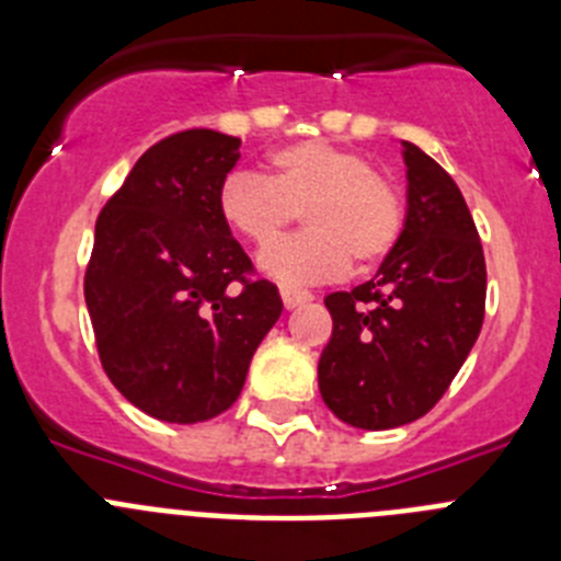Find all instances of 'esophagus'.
Returning a JSON list of instances; mask_svg holds the SVG:
<instances>
[{
  "mask_svg": "<svg viewBox=\"0 0 561 561\" xmlns=\"http://www.w3.org/2000/svg\"><path fill=\"white\" fill-rule=\"evenodd\" d=\"M280 297H284L286 309H297V306L309 304L311 295L306 289H295V286H280Z\"/></svg>",
  "mask_w": 561,
  "mask_h": 561,
  "instance_id": "34e87169",
  "label": "esophagus"
}]
</instances>
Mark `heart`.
Returning <instances> with one entry per match:
<instances>
[{
    "label": "heart",
    "instance_id": "1",
    "mask_svg": "<svg viewBox=\"0 0 561 561\" xmlns=\"http://www.w3.org/2000/svg\"><path fill=\"white\" fill-rule=\"evenodd\" d=\"M219 216L232 232L266 247L305 210L309 231L261 252V272L280 284H325L351 257L368 266L396 247L404 227L399 193L374 162L329 142H295L272 153L270 176L230 173L219 187Z\"/></svg>",
    "mask_w": 561,
    "mask_h": 561
}]
</instances>
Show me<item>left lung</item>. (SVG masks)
Returning a JSON list of instances; mask_svg holds the SVG:
<instances>
[{"mask_svg":"<svg viewBox=\"0 0 561 561\" xmlns=\"http://www.w3.org/2000/svg\"><path fill=\"white\" fill-rule=\"evenodd\" d=\"M408 213L368 284L325 297L334 329L317 381L331 413L359 430L421 419L447 393L483 325L485 261L463 193L401 140Z\"/></svg>","mask_w":561,"mask_h":561,"instance_id":"left-lung-1","label":"left lung"}]
</instances>
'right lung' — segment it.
I'll list each match as a JSON object with an SVG mask.
<instances>
[{"label":"right lung","mask_w":561,"mask_h":561,"mask_svg":"<svg viewBox=\"0 0 561 561\" xmlns=\"http://www.w3.org/2000/svg\"><path fill=\"white\" fill-rule=\"evenodd\" d=\"M241 140L191 128L148 148L98 216L83 297L98 354L134 408L168 424L225 413L284 311L219 216Z\"/></svg>","instance_id":"right-lung-1"}]
</instances>
